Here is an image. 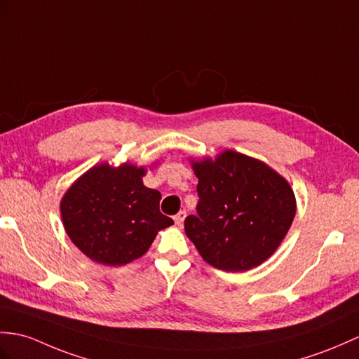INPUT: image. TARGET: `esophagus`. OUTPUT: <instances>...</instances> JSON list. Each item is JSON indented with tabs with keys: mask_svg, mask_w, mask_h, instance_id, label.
I'll return each instance as SVG.
<instances>
[{
	"mask_svg": "<svg viewBox=\"0 0 359 359\" xmlns=\"http://www.w3.org/2000/svg\"><path fill=\"white\" fill-rule=\"evenodd\" d=\"M185 217H187V211H179L176 215H174V222H176V224H180L183 223V220H185Z\"/></svg>",
	"mask_w": 359,
	"mask_h": 359,
	"instance_id": "obj_1",
	"label": "esophagus"
}]
</instances>
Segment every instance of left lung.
Returning <instances> with one entry per match:
<instances>
[{
	"label": "left lung",
	"mask_w": 359,
	"mask_h": 359,
	"mask_svg": "<svg viewBox=\"0 0 359 359\" xmlns=\"http://www.w3.org/2000/svg\"><path fill=\"white\" fill-rule=\"evenodd\" d=\"M191 165L198 203L197 214L185 219V232L203 260L226 272L249 271L268 260L295 217L287 180L232 149Z\"/></svg>",
	"instance_id": "left-lung-1"
}]
</instances>
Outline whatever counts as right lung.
<instances>
[{"label": "right lung", "mask_w": 359, "mask_h": 359, "mask_svg": "<svg viewBox=\"0 0 359 359\" xmlns=\"http://www.w3.org/2000/svg\"><path fill=\"white\" fill-rule=\"evenodd\" d=\"M144 166L96 165L67 189L61 217L73 245L91 260L122 266L144 255L157 231L174 223L159 210L161 193L142 182Z\"/></svg>", "instance_id": "add662e5"}]
</instances>
